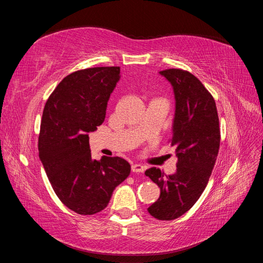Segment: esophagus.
<instances>
[{"label": "esophagus", "mask_w": 263, "mask_h": 263, "mask_svg": "<svg viewBox=\"0 0 263 263\" xmlns=\"http://www.w3.org/2000/svg\"><path fill=\"white\" fill-rule=\"evenodd\" d=\"M146 169L145 165L142 164H139V163H135L132 165V171L134 173H140V172H144Z\"/></svg>", "instance_id": "1"}]
</instances>
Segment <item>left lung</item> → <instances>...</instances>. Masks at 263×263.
Masks as SVG:
<instances>
[{
    "label": "left lung",
    "mask_w": 263,
    "mask_h": 263,
    "mask_svg": "<svg viewBox=\"0 0 263 263\" xmlns=\"http://www.w3.org/2000/svg\"><path fill=\"white\" fill-rule=\"evenodd\" d=\"M176 100L171 146L176 147L177 172L164 176L157 168L145 174L160 187V196L148 208L159 220H172L185 214L208 185L219 150L220 132L215 101L202 82L180 69L160 71Z\"/></svg>",
    "instance_id": "8db88e82"
}]
</instances>
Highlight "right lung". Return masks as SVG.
I'll list each match as a JSON object with an SVG mask.
<instances>
[{"label": "right lung", "mask_w": 263, "mask_h": 263, "mask_svg": "<svg viewBox=\"0 0 263 263\" xmlns=\"http://www.w3.org/2000/svg\"><path fill=\"white\" fill-rule=\"evenodd\" d=\"M119 79V67L76 71L58 84L44 108L39 159L59 200L80 215L104 210L130 173V164L119 157L94 160L89 144V133L104 122Z\"/></svg>", "instance_id": "right-lung-1"}]
</instances>
